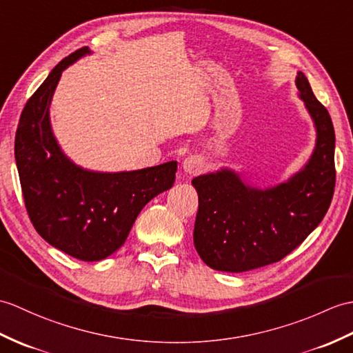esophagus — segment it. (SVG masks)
Instances as JSON below:
<instances>
[{"label":"esophagus","instance_id":"esophagus-1","mask_svg":"<svg viewBox=\"0 0 353 353\" xmlns=\"http://www.w3.org/2000/svg\"><path fill=\"white\" fill-rule=\"evenodd\" d=\"M201 161L196 158V157H188V158H185V161L182 162V168H183V171L186 174H190V176H194V174H196V173H200V170H201Z\"/></svg>","mask_w":353,"mask_h":353}]
</instances>
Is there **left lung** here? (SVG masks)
<instances>
[{
    "instance_id": "left-lung-1",
    "label": "left lung",
    "mask_w": 353,
    "mask_h": 353,
    "mask_svg": "<svg viewBox=\"0 0 353 353\" xmlns=\"http://www.w3.org/2000/svg\"><path fill=\"white\" fill-rule=\"evenodd\" d=\"M294 83L316 128V147L304 168L265 190L245 183L228 168L192 179L199 194L194 245L212 269L245 272L280 261L330 209L335 186L332 120L304 73L298 72Z\"/></svg>"
}]
</instances>
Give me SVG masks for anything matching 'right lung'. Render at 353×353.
<instances>
[{"label":"right lung","mask_w":353,"mask_h":353,"mask_svg":"<svg viewBox=\"0 0 353 353\" xmlns=\"http://www.w3.org/2000/svg\"><path fill=\"white\" fill-rule=\"evenodd\" d=\"M85 54L87 46L61 60L23 106L14 159L36 232L72 257L97 261L116 252L145 204L173 186L177 162L99 173L65 157L52 134L49 106L63 70Z\"/></svg>","instance_id":"1"}]
</instances>
